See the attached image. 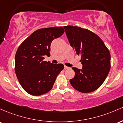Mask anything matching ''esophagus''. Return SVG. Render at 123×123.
<instances>
[{
    "mask_svg": "<svg viewBox=\"0 0 123 123\" xmlns=\"http://www.w3.org/2000/svg\"><path fill=\"white\" fill-rule=\"evenodd\" d=\"M70 67H67V66H64V70H67V69H70Z\"/></svg>",
    "mask_w": 123,
    "mask_h": 123,
    "instance_id": "1",
    "label": "esophagus"
}]
</instances>
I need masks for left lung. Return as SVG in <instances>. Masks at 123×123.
Wrapping results in <instances>:
<instances>
[{
	"label": "left lung",
	"mask_w": 123,
	"mask_h": 123,
	"mask_svg": "<svg viewBox=\"0 0 123 123\" xmlns=\"http://www.w3.org/2000/svg\"><path fill=\"white\" fill-rule=\"evenodd\" d=\"M69 43L81 55V69L73 67L75 76L70 80L73 87L82 93L100 87L110 69V54L104 42L92 31L81 27L64 26Z\"/></svg>",
	"instance_id": "obj_1"
}]
</instances>
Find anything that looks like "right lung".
I'll return each mask as SVG.
<instances>
[{
	"label": "right lung",
	"mask_w": 123,
	"mask_h": 123,
	"mask_svg": "<svg viewBox=\"0 0 123 123\" xmlns=\"http://www.w3.org/2000/svg\"><path fill=\"white\" fill-rule=\"evenodd\" d=\"M64 32L62 27L37 30L18 48L15 56V72L23 89L34 96L45 94L53 87L58 74L64 68L62 64L43 61L50 56L52 41Z\"/></svg>",
	"instance_id": "add662e5"
}]
</instances>
